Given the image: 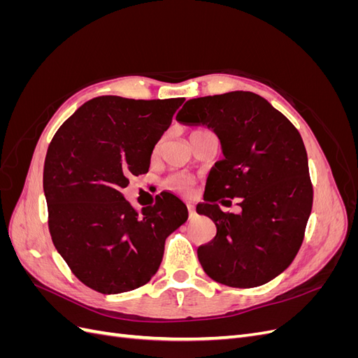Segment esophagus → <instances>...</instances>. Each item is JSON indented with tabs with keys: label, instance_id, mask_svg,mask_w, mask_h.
Instances as JSON below:
<instances>
[{
	"label": "esophagus",
	"instance_id": "obj_1",
	"mask_svg": "<svg viewBox=\"0 0 358 358\" xmlns=\"http://www.w3.org/2000/svg\"><path fill=\"white\" fill-rule=\"evenodd\" d=\"M187 208H188V213H189V218H192L194 215H196V209H194V206L192 204H187Z\"/></svg>",
	"mask_w": 358,
	"mask_h": 358
}]
</instances>
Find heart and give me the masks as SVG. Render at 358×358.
I'll return each mask as SVG.
<instances>
[{"label":"heart","instance_id":"b5f03b06","mask_svg":"<svg viewBox=\"0 0 358 358\" xmlns=\"http://www.w3.org/2000/svg\"><path fill=\"white\" fill-rule=\"evenodd\" d=\"M167 185L173 189H176L179 192H189L192 189V179L188 176H183V175H176V176H171L167 180Z\"/></svg>","mask_w":358,"mask_h":358}]
</instances>
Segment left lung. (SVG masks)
Masks as SVG:
<instances>
[{
  "label": "left lung",
  "instance_id": "1",
  "mask_svg": "<svg viewBox=\"0 0 358 358\" xmlns=\"http://www.w3.org/2000/svg\"><path fill=\"white\" fill-rule=\"evenodd\" d=\"M176 121L213 129L224 154L197 206L216 225L213 241L197 249L203 270L234 288L268 282L297 255L312 210L300 133L266 99L248 91L188 100ZM236 196L243 212L222 213L217 201Z\"/></svg>",
  "mask_w": 358,
  "mask_h": 358
}]
</instances>
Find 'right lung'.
<instances>
[{"label": "right lung", "mask_w": 358, "mask_h": 358, "mask_svg": "<svg viewBox=\"0 0 358 358\" xmlns=\"http://www.w3.org/2000/svg\"><path fill=\"white\" fill-rule=\"evenodd\" d=\"M182 103L96 96L53 136L43 171L49 231L86 287L117 294L145 285L162 262L166 239L188 220L187 206L170 192L142 213L122 194L129 176L149 170Z\"/></svg>", "instance_id": "add662e5"}]
</instances>
